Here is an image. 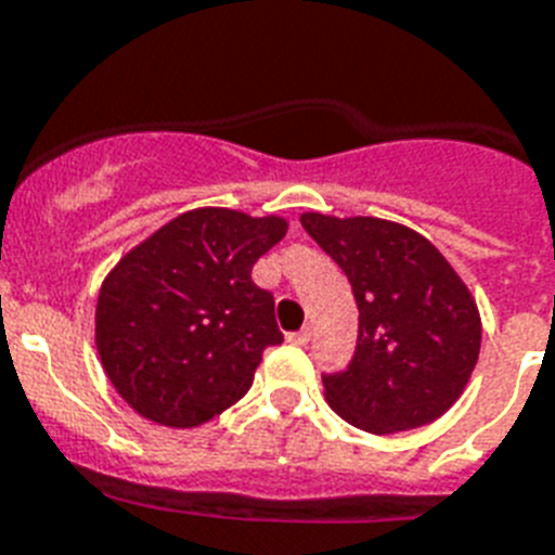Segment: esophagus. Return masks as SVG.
Listing matches in <instances>:
<instances>
[{
	"label": "esophagus",
	"instance_id": "esophagus-1",
	"mask_svg": "<svg viewBox=\"0 0 555 555\" xmlns=\"http://www.w3.org/2000/svg\"><path fill=\"white\" fill-rule=\"evenodd\" d=\"M287 341H291V345H299V348H305V345L310 341V327H301L299 333H291V336H287Z\"/></svg>",
	"mask_w": 555,
	"mask_h": 555
}]
</instances>
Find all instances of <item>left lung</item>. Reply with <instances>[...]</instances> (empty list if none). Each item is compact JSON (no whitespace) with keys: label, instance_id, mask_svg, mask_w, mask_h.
I'll use <instances>...</instances> for the list:
<instances>
[{"label":"left lung","instance_id":"obj_1","mask_svg":"<svg viewBox=\"0 0 555 555\" xmlns=\"http://www.w3.org/2000/svg\"><path fill=\"white\" fill-rule=\"evenodd\" d=\"M339 264L359 308L348 371L322 376L324 399L364 434L416 430L444 416L479 362L481 317L453 264L408 224L301 214Z\"/></svg>","mask_w":555,"mask_h":555}]
</instances>
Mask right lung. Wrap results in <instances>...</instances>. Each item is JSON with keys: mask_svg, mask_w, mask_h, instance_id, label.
I'll return each mask as SVG.
<instances>
[{"mask_svg": "<svg viewBox=\"0 0 555 555\" xmlns=\"http://www.w3.org/2000/svg\"><path fill=\"white\" fill-rule=\"evenodd\" d=\"M287 233L282 216L196 207L130 247L96 299V350L147 422L199 427L254 385L279 345L273 296L250 270Z\"/></svg>", "mask_w": 555, "mask_h": 555, "instance_id": "obj_1", "label": "right lung"}]
</instances>
